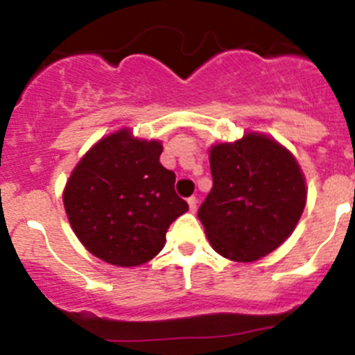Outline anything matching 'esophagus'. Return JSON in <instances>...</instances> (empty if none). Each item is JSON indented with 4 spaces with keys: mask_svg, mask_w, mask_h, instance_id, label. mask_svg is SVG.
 <instances>
[{
    "mask_svg": "<svg viewBox=\"0 0 355 355\" xmlns=\"http://www.w3.org/2000/svg\"><path fill=\"white\" fill-rule=\"evenodd\" d=\"M188 206H190V211H192V213L197 211V199H196V197H190V199H188Z\"/></svg>",
    "mask_w": 355,
    "mask_h": 355,
    "instance_id": "esophagus-1",
    "label": "esophagus"
}]
</instances>
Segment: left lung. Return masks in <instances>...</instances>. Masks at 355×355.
I'll return each mask as SVG.
<instances>
[{
    "instance_id": "8db88e82",
    "label": "left lung",
    "mask_w": 355,
    "mask_h": 355,
    "mask_svg": "<svg viewBox=\"0 0 355 355\" xmlns=\"http://www.w3.org/2000/svg\"><path fill=\"white\" fill-rule=\"evenodd\" d=\"M209 168L213 188L197 215L220 256L256 261L293 233L306 206V180L281 144L261 133L216 144Z\"/></svg>"
}]
</instances>
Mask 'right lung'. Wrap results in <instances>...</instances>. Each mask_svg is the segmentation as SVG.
I'll return each mask as SVG.
<instances>
[{
	"instance_id": "obj_1",
	"label": "right lung",
	"mask_w": 355,
	"mask_h": 355,
	"mask_svg": "<svg viewBox=\"0 0 355 355\" xmlns=\"http://www.w3.org/2000/svg\"><path fill=\"white\" fill-rule=\"evenodd\" d=\"M162 144L130 130L101 139L80 159L64 190L72 231L96 258L137 266L165 245L172 222L188 209L175 174L159 163Z\"/></svg>"
}]
</instances>
